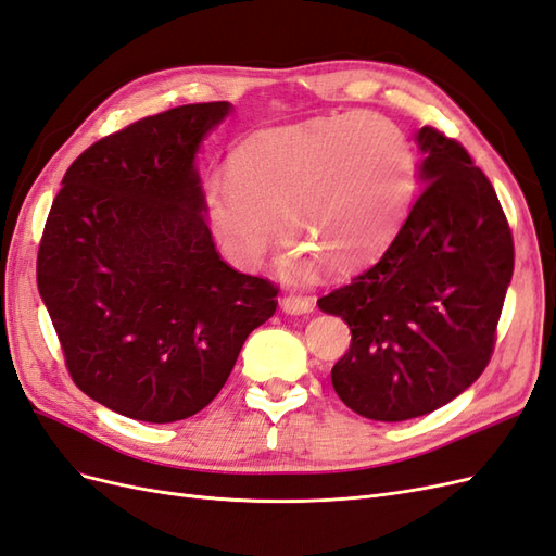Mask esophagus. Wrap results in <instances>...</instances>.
<instances>
[{
    "label": "esophagus",
    "mask_w": 556,
    "mask_h": 556,
    "mask_svg": "<svg viewBox=\"0 0 556 556\" xmlns=\"http://www.w3.org/2000/svg\"><path fill=\"white\" fill-rule=\"evenodd\" d=\"M315 304L313 299H301V296H282L280 299V311L285 315H308L313 313Z\"/></svg>",
    "instance_id": "esophagus-1"
}]
</instances>
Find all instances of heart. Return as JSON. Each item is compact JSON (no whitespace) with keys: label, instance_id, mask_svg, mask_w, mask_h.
Here are the masks:
<instances>
[{"label":"heart","instance_id":"b5f03b06","mask_svg":"<svg viewBox=\"0 0 556 556\" xmlns=\"http://www.w3.org/2000/svg\"><path fill=\"white\" fill-rule=\"evenodd\" d=\"M415 188L403 129L376 113L311 117L262 129L233 153L229 176L201 197L208 229L239 268L262 264L278 220L290 233L280 271L313 278L323 264L355 271L392 241Z\"/></svg>","mask_w":556,"mask_h":556}]
</instances>
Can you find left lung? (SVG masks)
Masks as SVG:
<instances>
[{
	"mask_svg": "<svg viewBox=\"0 0 556 556\" xmlns=\"http://www.w3.org/2000/svg\"><path fill=\"white\" fill-rule=\"evenodd\" d=\"M415 143L422 192L394 241L317 301L352 333L331 368L333 390L376 422L422 417L480 378L513 278V237L492 182L433 127Z\"/></svg>",
	"mask_w": 556,
	"mask_h": 556,
	"instance_id": "8db88e82",
	"label": "left lung"
}]
</instances>
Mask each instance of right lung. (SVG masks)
Returning a JSON list of instances; mask_svg holds the SVG:
<instances>
[{
	"instance_id": "1",
	"label": "right lung",
	"mask_w": 556,
	"mask_h": 556,
	"mask_svg": "<svg viewBox=\"0 0 556 556\" xmlns=\"http://www.w3.org/2000/svg\"><path fill=\"white\" fill-rule=\"evenodd\" d=\"M229 102L188 104L97 141L62 178L37 282L74 382L139 422L185 419L223 390L278 290L220 260L199 148Z\"/></svg>"
}]
</instances>
